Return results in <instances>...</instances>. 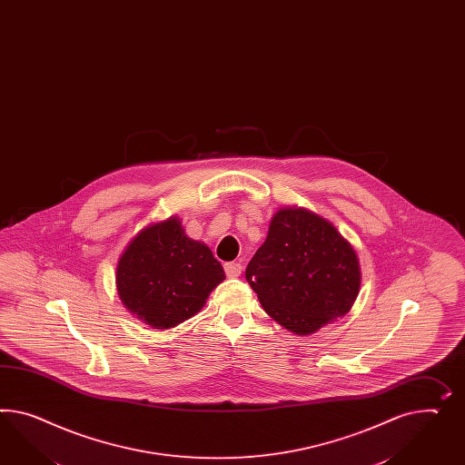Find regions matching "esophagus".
Instances as JSON below:
<instances>
[{"label": "esophagus", "instance_id": "esophagus-1", "mask_svg": "<svg viewBox=\"0 0 465 465\" xmlns=\"http://www.w3.org/2000/svg\"><path fill=\"white\" fill-rule=\"evenodd\" d=\"M225 272L226 277L235 279V277H239L242 274V264H239V262H226Z\"/></svg>", "mask_w": 465, "mask_h": 465}]
</instances>
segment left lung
Returning <instances> with one entry per match:
<instances>
[{
	"label": "left lung",
	"mask_w": 465,
	"mask_h": 465,
	"mask_svg": "<svg viewBox=\"0 0 465 465\" xmlns=\"http://www.w3.org/2000/svg\"><path fill=\"white\" fill-rule=\"evenodd\" d=\"M265 313L298 335L349 313L359 294L357 253L337 228L306 210H279L245 269Z\"/></svg>",
	"instance_id": "obj_1"
}]
</instances>
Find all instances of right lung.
<instances>
[{"label": "right lung", "instance_id": "1", "mask_svg": "<svg viewBox=\"0 0 465 465\" xmlns=\"http://www.w3.org/2000/svg\"><path fill=\"white\" fill-rule=\"evenodd\" d=\"M225 279L212 251L188 239L177 218L142 230L116 267L126 308L153 328H173L200 312Z\"/></svg>", "mask_w": 465, "mask_h": 465}]
</instances>
